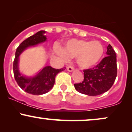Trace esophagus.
<instances>
[{
	"mask_svg": "<svg viewBox=\"0 0 132 132\" xmlns=\"http://www.w3.org/2000/svg\"><path fill=\"white\" fill-rule=\"evenodd\" d=\"M67 70L68 71H69V72H71V71L75 70V68H74V66L69 65V66L67 67Z\"/></svg>",
	"mask_w": 132,
	"mask_h": 132,
	"instance_id": "obj_1",
	"label": "esophagus"
}]
</instances>
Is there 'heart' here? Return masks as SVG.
<instances>
[{
	"mask_svg": "<svg viewBox=\"0 0 132 132\" xmlns=\"http://www.w3.org/2000/svg\"><path fill=\"white\" fill-rule=\"evenodd\" d=\"M104 51V47L99 42L76 39L68 41L64 50L57 48L58 53L64 58L76 57L77 63L82 68H89L96 64Z\"/></svg>",
	"mask_w": 132,
	"mask_h": 132,
	"instance_id": "heart-1",
	"label": "heart"
}]
</instances>
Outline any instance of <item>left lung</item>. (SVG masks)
Listing matches in <instances>:
<instances>
[{
	"label": "left lung",
	"mask_w": 132,
	"mask_h": 132,
	"mask_svg": "<svg viewBox=\"0 0 132 132\" xmlns=\"http://www.w3.org/2000/svg\"><path fill=\"white\" fill-rule=\"evenodd\" d=\"M107 54L95 67L83 71V81L74 85L77 91L95 96L111 88L117 75V66L116 51L110 45L107 46Z\"/></svg>",
	"instance_id": "1"
}]
</instances>
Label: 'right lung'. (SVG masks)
<instances>
[{"label": "right lung", "instance_id": "right-lung-1", "mask_svg": "<svg viewBox=\"0 0 132 132\" xmlns=\"http://www.w3.org/2000/svg\"><path fill=\"white\" fill-rule=\"evenodd\" d=\"M45 31H40L24 40L16 48L13 64V75L18 85L27 93L33 95H42L49 92L54 84L56 76L58 72L64 70L66 68L54 69L51 66H46L33 78H26L19 72L18 63L20 54L27 47L33 46L46 41V38L43 35Z\"/></svg>", "mask_w": 132, "mask_h": 132}]
</instances>
